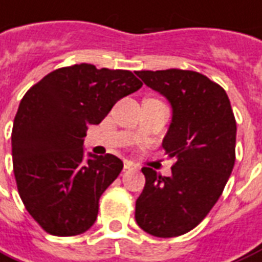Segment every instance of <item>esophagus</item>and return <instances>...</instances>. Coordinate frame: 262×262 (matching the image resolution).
<instances>
[{
    "label": "esophagus",
    "instance_id": "34e87169",
    "mask_svg": "<svg viewBox=\"0 0 262 262\" xmlns=\"http://www.w3.org/2000/svg\"><path fill=\"white\" fill-rule=\"evenodd\" d=\"M124 170H137V166L134 164L133 161L125 160L124 161Z\"/></svg>",
    "mask_w": 262,
    "mask_h": 262
}]
</instances>
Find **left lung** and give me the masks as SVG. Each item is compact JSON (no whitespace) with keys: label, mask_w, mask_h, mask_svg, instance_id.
I'll use <instances>...</instances> for the list:
<instances>
[{"label":"left lung","mask_w":262,"mask_h":262,"mask_svg":"<svg viewBox=\"0 0 262 262\" xmlns=\"http://www.w3.org/2000/svg\"><path fill=\"white\" fill-rule=\"evenodd\" d=\"M172 109L163 139L177 163L171 176L149 167L135 203V220L149 235L176 237L198 227L217 203L235 166L236 121L224 88L190 70L137 72Z\"/></svg>","instance_id":"left-lung-1"}]
</instances>
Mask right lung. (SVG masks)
Returning <instances> with one entry per match:
<instances>
[{
    "label": "right lung",
    "mask_w": 262,
    "mask_h": 262,
    "mask_svg": "<svg viewBox=\"0 0 262 262\" xmlns=\"http://www.w3.org/2000/svg\"><path fill=\"white\" fill-rule=\"evenodd\" d=\"M141 86L128 70L81 63L49 73L23 96L12 128L13 172L26 210L48 233L76 236L94 225L123 161L85 155L84 137Z\"/></svg>",
    "instance_id": "right-lung-1"
}]
</instances>
